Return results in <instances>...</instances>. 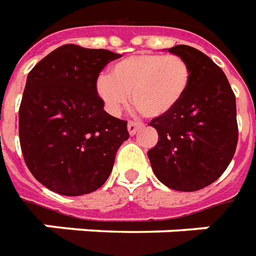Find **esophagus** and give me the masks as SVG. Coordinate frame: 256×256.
I'll use <instances>...</instances> for the list:
<instances>
[{"label": "esophagus", "instance_id": "esophagus-1", "mask_svg": "<svg viewBox=\"0 0 256 256\" xmlns=\"http://www.w3.org/2000/svg\"><path fill=\"white\" fill-rule=\"evenodd\" d=\"M142 128V124L141 123H137V122H128V134L130 136H134V134L137 133L140 128Z\"/></svg>", "mask_w": 256, "mask_h": 256}]
</instances>
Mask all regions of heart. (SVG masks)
<instances>
[{
	"mask_svg": "<svg viewBox=\"0 0 256 256\" xmlns=\"http://www.w3.org/2000/svg\"><path fill=\"white\" fill-rule=\"evenodd\" d=\"M191 83L190 65L178 55L136 54L116 62L110 76L101 74L96 90L110 115L132 101L146 118H160L178 106Z\"/></svg>",
	"mask_w": 256,
	"mask_h": 256,
	"instance_id": "obj_1",
	"label": "heart"
}]
</instances>
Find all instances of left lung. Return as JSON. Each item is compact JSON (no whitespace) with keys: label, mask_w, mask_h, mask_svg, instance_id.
Segmentation results:
<instances>
[{"label":"left lung","mask_w":256,"mask_h":256,"mask_svg":"<svg viewBox=\"0 0 256 256\" xmlns=\"http://www.w3.org/2000/svg\"><path fill=\"white\" fill-rule=\"evenodd\" d=\"M168 51L190 65L191 83L174 110L150 123L159 140L148 158L166 187L201 190L220 178L236 152V97L226 74L205 54L188 46Z\"/></svg>","instance_id":"obj_1"}]
</instances>
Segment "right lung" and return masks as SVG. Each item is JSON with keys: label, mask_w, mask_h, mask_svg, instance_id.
<instances>
[{"label": "right lung", "mask_w": 256, "mask_h": 256, "mask_svg": "<svg viewBox=\"0 0 256 256\" xmlns=\"http://www.w3.org/2000/svg\"><path fill=\"white\" fill-rule=\"evenodd\" d=\"M120 58L108 50L66 44L30 70L19 108V140L28 170L60 196L92 192L110 178L128 138V122L104 110L96 83Z\"/></svg>", "instance_id": "add662e5"}]
</instances>
